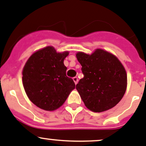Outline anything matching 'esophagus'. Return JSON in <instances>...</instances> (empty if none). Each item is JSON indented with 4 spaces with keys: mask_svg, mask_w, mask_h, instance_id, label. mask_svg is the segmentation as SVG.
<instances>
[{
    "mask_svg": "<svg viewBox=\"0 0 146 146\" xmlns=\"http://www.w3.org/2000/svg\"><path fill=\"white\" fill-rule=\"evenodd\" d=\"M73 81H74L75 84H77L78 81V78L77 77H74L73 78Z\"/></svg>",
    "mask_w": 146,
    "mask_h": 146,
    "instance_id": "34e87169",
    "label": "esophagus"
}]
</instances>
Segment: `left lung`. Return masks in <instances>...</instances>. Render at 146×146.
Here are the masks:
<instances>
[{"instance_id": "8db88e82", "label": "left lung", "mask_w": 146, "mask_h": 146, "mask_svg": "<svg viewBox=\"0 0 146 146\" xmlns=\"http://www.w3.org/2000/svg\"><path fill=\"white\" fill-rule=\"evenodd\" d=\"M84 78L76 84L86 107L94 112H102L117 105L127 88V73L114 54L96 49L92 54H76Z\"/></svg>"}]
</instances>
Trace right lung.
Listing matches in <instances>:
<instances>
[{
    "label": "right lung",
    "instance_id": "add662e5",
    "mask_svg": "<svg viewBox=\"0 0 146 146\" xmlns=\"http://www.w3.org/2000/svg\"><path fill=\"white\" fill-rule=\"evenodd\" d=\"M68 52H57L48 46L35 52L26 62L22 81L26 94L36 107L53 111L63 104L75 83L66 76L64 65Z\"/></svg>",
    "mask_w": 146,
    "mask_h": 146
}]
</instances>
